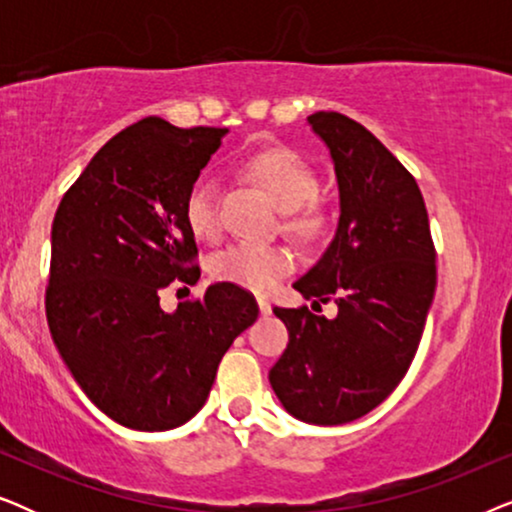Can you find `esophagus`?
I'll return each mask as SVG.
<instances>
[{
	"mask_svg": "<svg viewBox=\"0 0 512 512\" xmlns=\"http://www.w3.org/2000/svg\"><path fill=\"white\" fill-rule=\"evenodd\" d=\"M256 303H258V312H261L263 317H268V314L272 312L270 300H268V298H256Z\"/></svg>",
	"mask_w": 512,
	"mask_h": 512,
	"instance_id": "34e87169",
	"label": "esophagus"
}]
</instances>
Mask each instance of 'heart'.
<instances>
[{
	"label": "heart",
	"instance_id": "heart-1",
	"mask_svg": "<svg viewBox=\"0 0 512 512\" xmlns=\"http://www.w3.org/2000/svg\"><path fill=\"white\" fill-rule=\"evenodd\" d=\"M244 172L251 181L268 193V198L289 212L286 228L303 240H317L324 235L328 219L317 202H312L319 188L314 167L307 160L286 146L265 149L251 156L244 165ZM184 219L191 233L200 240H212L219 233V216H216L214 181L202 174L193 181L184 202ZM293 268L289 249L279 244H254L233 242L216 251L209 263V270L221 282H230L249 291H270L279 279L286 277Z\"/></svg>",
	"mask_w": 512,
	"mask_h": 512
}]
</instances>
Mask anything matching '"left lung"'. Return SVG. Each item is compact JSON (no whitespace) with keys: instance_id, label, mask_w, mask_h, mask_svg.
<instances>
[{"instance_id":"1","label":"left lung","mask_w":512,"mask_h":512,"mask_svg":"<svg viewBox=\"0 0 512 512\" xmlns=\"http://www.w3.org/2000/svg\"><path fill=\"white\" fill-rule=\"evenodd\" d=\"M307 123L331 153L340 219L331 244L293 289L335 300L275 314L289 331L270 384L300 422L335 426L377 408L415 359L436 293V249L417 181L361 123L317 111Z\"/></svg>"}]
</instances>
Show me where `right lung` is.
Returning a JSON list of instances; mask_svg holds the SVG:
<instances>
[{"instance_id":"1","label":"right lung","mask_w":512,"mask_h":512,"mask_svg":"<svg viewBox=\"0 0 512 512\" xmlns=\"http://www.w3.org/2000/svg\"><path fill=\"white\" fill-rule=\"evenodd\" d=\"M226 135L142 118L95 153L55 212L51 338L83 394L128 429L167 431L198 415L223 354L258 317L254 296L230 282L160 307L174 279L200 277L184 202Z\"/></svg>"}]
</instances>
